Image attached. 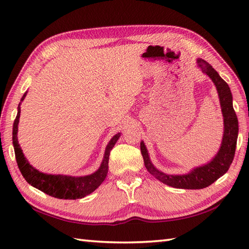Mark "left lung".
I'll return each instance as SVG.
<instances>
[{"label":"left lung","mask_w":249,"mask_h":249,"mask_svg":"<svg viewBox=\"0 0 249 249\" xmlns=\"http://www.w3.org/2000/svg\"><path fill=\"white\" fill-rule=\"evenodd\" d=\"M197 67L205 73L216 87L218 93L221 113L224 118V135L221 139L219 150L212 160L203 165L190 169V171L183 174H169L157 169L152 162L144 141L140 142L141 154L143 157L144 166L153 177L158 181L174 188L182 189H201L210 186L216 179L228 171L235 153L237 135H239V122L233 109V98L230 88L219 73L211 66L208 62L198 57Z\"/></svg>","instance_id":"left-lung-1"}]
</instances>
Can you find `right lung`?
<instances>
[{"instance_id": "1", "label": "right lung", "mask_w": 249, "mask_h": 249, "mask_svg": "<svg viewBox=\"0 0 249 249\" xmlns=\"http://www.w3.org/2000/svg\"><path fill=\"white\" fill-rule=\"evenodd\" d=\"M26 94H28V92H25L23 96L21 97L18 105L17 116H16L13 126V144L16 160H17L21 174L26 179V182L31 184L32 186L57 199H81L92 194L95 189L98 188L99 185L105 181L106 177H107L110 151L113 149L116 141L119 140L121 133L114 135L110 139L107 146H106L102 163H100L97 170L91 174L83 177H71L64 176V174H50L40 172L32 166L29 160H26L18 141V125L21 112L20 106L21 103L24 100Z\"/></svg>"}]
</instances>
